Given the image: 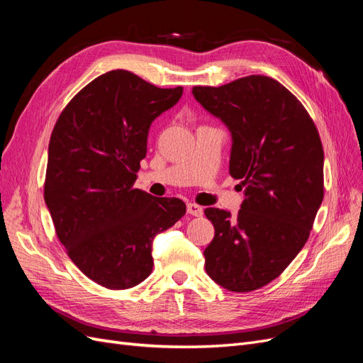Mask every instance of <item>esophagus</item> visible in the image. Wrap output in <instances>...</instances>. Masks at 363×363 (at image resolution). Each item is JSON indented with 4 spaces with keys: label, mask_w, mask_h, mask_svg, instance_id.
<instances>
[{
    "label": "esophagus",
    "mask_w": 363,
    "mask_h": 363,
    "mask_svg": "<svg viewBox=\"0 0 363 363\" xmlns=\"http://www.w3.org/2000/svg\"><path fill=\"white\" fill-rule=\"evenodd\" d=\"M186 211H188L189 215L192 216H201L203 215V207L195 204V203H188V206H186Z\"/></svg>",
    "instance_id": "esophagus-1"
}]
</instances>
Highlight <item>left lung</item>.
<instances>
[{"mask_svg":"<svg viewBox=\"0 0 363 363\" xmlns=\"http://www.w3.org/2000/svg\"><path fill=\"white\" fill-rule=\"evenodd\" d=\"M192 94L232 133L228 169L245 195L236 216L204 211L215 227L206 272L228 291H255L277 279L309 239L324 199L321 139L303 104L271 77L195 86Z\"/></svg>","mask_w":363,"mask_h":363,"instance_id":"obj_1","label":"left lung"}]
</instances>
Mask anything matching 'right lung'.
<instances>
[{
    "label": "right lung",
    "instance_id": "obj_1",
    "mask_svg": "<svg viewBox=\"0 0 363 363\" xmlns=\"http://www.w3.org/2000/svg\"><path fill=\"white\" fill-rule=\"evenodd\" d=\"M182 94L115 69L84 86L54 125L43 199L75 267L107 289L144 281L152 240L186 213L179 199L133 188L151 123Z\"/></svg>",
    "mask_w": 363,
    "mask_h": 363
}]
</instances>
